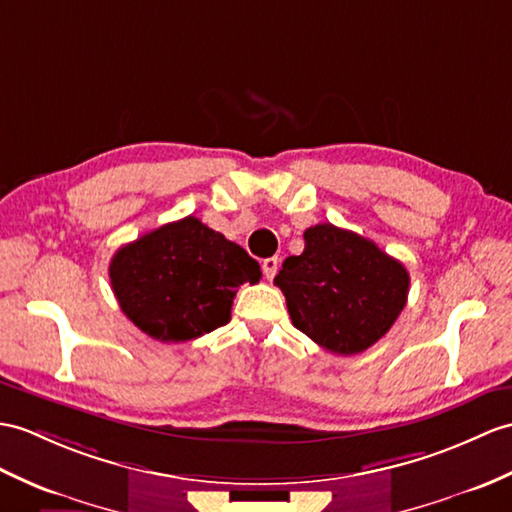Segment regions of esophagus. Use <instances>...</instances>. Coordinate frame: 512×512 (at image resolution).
<instances>
[{"mask_svg": "<svg viewBox=\"0 0 512 512\" xmlns=\"http://www.w3.org/2000/svg\"><path fill=\"white\" fill-rule=\"evenodd\" d=\"M277 268H279V259H277V257H268V259L261 261V270H264V277H266L268 281L275 279Z\"/></svg>", "mask_w": 512, "mask_h": 512, "instance_id": "1", "label": "esophagus"}]
</instances>
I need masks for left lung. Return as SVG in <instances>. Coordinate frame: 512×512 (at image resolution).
Wrapping results in <instances>:
<instances>
[{"label": "left lung", "instance_id": "1", "mask_svg": "<svg viewBox=\"0 0 512 512\" xmlns=\"http://www.w3.org/2000/svg\"><path fill=\"white\" fill-rule=\"evenodd\" d=\"M303 237L305 251L285 259L275 277L292 325L331 353L366 351L406 307V266L375 242L329 222Z\"/></svg>", "mask_w": 512, "mask_h": 512}]
</instances>
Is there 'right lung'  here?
<instances>
[{
  "mask_svg": "<svg viewBox=\"0 0 512 512\" xmlns=\"http://www.w3.org/2000/svg\"><path fill=\"white\" fill-rule=\"evenodd\" d=\"M122 312L154 340L187 342L227 325L242 283L261 270L242 246L187 216L122 246L109 266Z\"/></svg>",
  "mask_w": 512,
  "mask_h": 512,
  "instance_id": "obj_1",
  "label": "right lung"
}]
</instances>
